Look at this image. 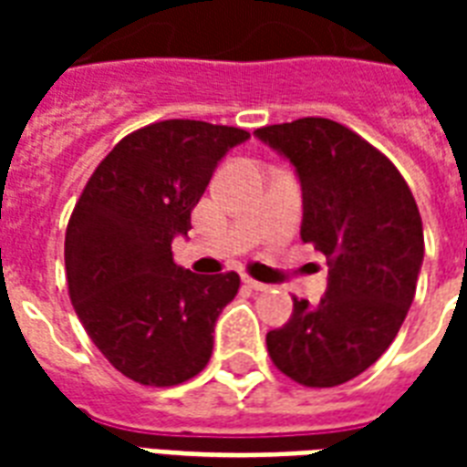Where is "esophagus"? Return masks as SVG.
Masks as SVG:
<instances>
[{
  "mask_svg": "<svg viewBox=\"0 0 467 467\" xmlns=\"http://www.w3.org/2000/svg\"><path fill=\"white\" fill-rule=\"evenodd\" d=\"M242 284L247 285L249 291H266V288H269L266 284H259V281H254V278L249 276H242Z\"/></svg>",
  "mask_w": 467,
  "mask_h": 467,
  "instance_id": "esophagus-1",
  "label": "esophagus"
}]
</instances>
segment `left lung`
<instances>
[{
    "label": "left lung",
    "instance_id": "1",
    "mask_svg": "<svg viewBox=\"0 0 467 467\" xmlns=\"http://www.w3.org/2000/svg\"><path fill=\"white\" fill-rule=\"evenodd\" d=\"M296 169L303 191L300 240L327 256L317 306L266 334L271 361L307 388H334L373 366L405 322L424 262L414 196L395 164L329 119L254 130Z\"/></svg>",
    "mask_w": 467,
    "mask_h": 467
}]
</instances>
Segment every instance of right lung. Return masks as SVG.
Listing matches in <instances>:
<instances>
[{
  "instance_id": "obj_1",
  "label": "right lung",
  "mask_w": 467,
  "mask_h": 467,
  "mask_svg": "<svg viewBox=\"0 0 467 467\" xmlns=\"http://www.w3.org/2000/svg\"><path fill=\"white\" fill-rule=\"evenodd\" d=\"M247 130L161 120L135 130L97 167L65 234L69 298L89 339L135 383L179 385L205 368L215 319L240 276L174 264L171 242L213 171Z\"/></svg>"
}]
</instances>
